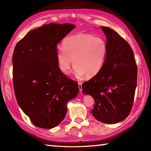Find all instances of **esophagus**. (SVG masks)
<instances>
[{"label": "esophagus", "mask_w": 151, "mask_h": 151, "mask_svg": "<svg viewBox=\"0 0 151 151\" xmlns=\"http://www.w3.org/2000/svg\"><path fill=\"white\" fill-rule=\"evenodd\" d=\"M78 87H79V91H82V84L81 83H78Z\"/></svg>", "instance_id": "obj_1"}]
</instances>
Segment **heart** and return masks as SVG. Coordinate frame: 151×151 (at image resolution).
Returning a JSON list of instances; mask_svg holds the SVG:
<instances>
[{
	"mask_svg": "<svg viewBox=\"0 0 151 151\" xmlns=\"http://www.w3.org/2000/svg\"><path fill=\"white\" fill-rule=\"evenodd\" d=\"M63 47L56 53L58 69L67 74L73 61V74L78 79L96 76L102 68L108 52L106 40L90 33L67 37L63 42Z\"/></svg>",
	"mask_w": 151,
	"mask_h": 151,
	"instance_id": "b5f03b06",
	"label": "heart"
}]
</instances>
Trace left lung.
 I'll list each match as a JSON object with an SVG mask.
<instances>
[{
	"label": "left lung",
	"mask_w": 151,
	"mask_h": 151,
	"mask_svg": "<svg viewBox=\"0 0 151 151\" xmlns=\"http://www.w3.org/2000/svg\"><path fill=\"white\" fill-rule=\"evenodd\" d=\"M101 29L106 36L107 58L100 71L82 84L83 93L94 98L92 114L95 119L115 124L131 111L137 86V65L128 43L109 27Z\"/></svg>",
	"instance_id": "obj_1"
}]
</instances>
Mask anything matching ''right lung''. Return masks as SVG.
Wrapping results in <instances>:
<instances>
[{
  "label": "right lung",
  "instance_id": "1",
  "mask_svg": "<svg viewBox=\"0 0 151 151\" xmlns=\"http://www.w3.org/2000/svg\"><path fill=\"white\" fill-rule=\"evenodd\" d=\"M74 24L51 23L30 30L15 45L13 83L15 98L36 127L50 129L63 121L66 104L79 93L78 83L58 69L57 45Z\"/></svg>",
  "mask_w": 151,
  "mask_h": 151
}]
</instances>
